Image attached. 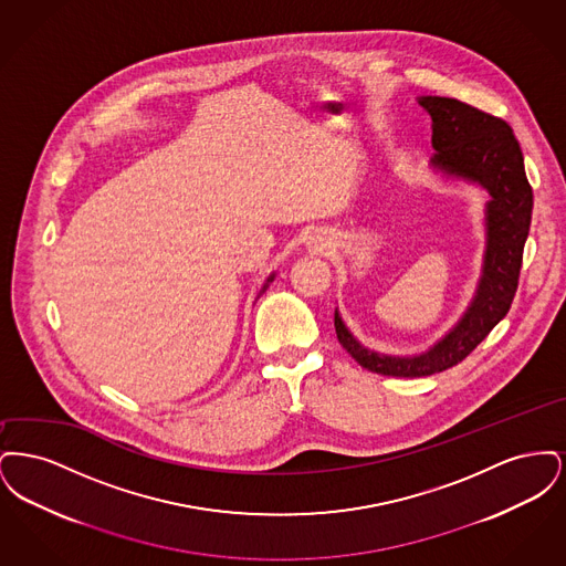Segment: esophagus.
<instances>
[{
	"instance_id": "esophagus-1",
	"label": "esophagus",
	"mask_w": 566,
	"mask_h": 566,
	"mask_svg": "<svg viewBox=\"0 0 566 566\" xmlns=\"http://www.w3.org/2000/svg\"><path fill=\"white\" fill-rule=\"evenodd\" d=\"M314 248H316V250H324L326 242H324L323 238H318V240H314Z\"/></svg>"
}]
</instances>
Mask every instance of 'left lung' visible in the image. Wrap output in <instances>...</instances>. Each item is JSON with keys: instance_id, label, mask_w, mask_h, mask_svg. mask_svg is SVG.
<instances>
[{"instance_id": "obj_1", "label": "left lung", "mask_w": 566, "mask_h": 566, "mask_svg": "<svg viewBox=\"0 0 566 566\" xmlns=\"http://www.w3.org/2000/svg\"><path fill=\"white\" fill-rule=\"evenodd\" d=\"M418 104L432 120V169L478 185L490 195L484 212V261L475 295L460 321L420 354L395 356L363 346L335 310L339 344L360 367L381 376H432L454 367L484 342L512 307L533 214L524 157L505 120L452 97L422 95Z\"/></svg>"}]
</instances>
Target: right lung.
Listing matches in <instances>:
<instances>
[{
  "label": "right lung",
  "instance_id": "obj_1",
  "mask_svg": "<svg viewBox=\"0 0 566 566\" xmlns=\"http://www.w3.org/2000/svg\"><path fill=\"white\" fill-rule=\"evenodd\" d=\"M273 277H275V273H271L270 277L265 280V284H263V289H261V293H259V296L263 295V293L268 291V286H270V282H273Z\"/></svg>",
  "mask_w": 566,
  "mask_h": 566
}]
</instances>
